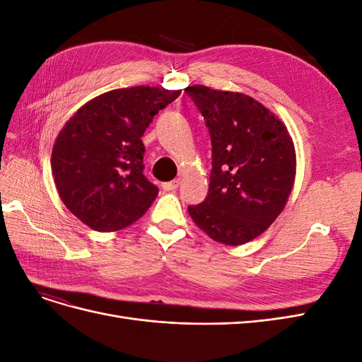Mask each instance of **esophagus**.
Wrapping results in <instances>:
<instances>
[{
	"mask_svg": "<svg viewBox=\"0 0 362 362\" xmlns=\"http://www.w3.org/2000/svg\"><path fill=\"white\" fill-rule=\"evenodd\" d=\"M178 185H180V180H173L170 182H163L161 189L166 190V192H173V190L178 189Z\"/></svg>",
	"mask_w": 362,
	"mask_h": 362,
	"instance_id": "esophagus-1",
	"label": "esophagus"
}]
</instances>
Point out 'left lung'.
Instances as JSON below:
<instances>
[{"label": "left lung", "instance_id": "8db88e82", "mask_svg": "<svg viewBox=\"0 0 362 362\" xmlns=\"http://www.w3.org/2000/svg\"><path fill=\"white\" fill-rule=\"evenodd\" d=\"M211 137V175L204 202L189 214L208 237L238 246L275 222L296 177L287 127L245 93L185 87Z\"/></svg>", "mask_w": 362, "mask_h": 362}]
</instances>
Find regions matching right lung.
<instances>
[{
  "mask_svg": "<svg viewBox=\"0 0 362 362\" xmlns=\"http://www.w3.org/2000/svg\"><path fill=\"white\" fill-rule=\"evenodd\" d=\"M181 90L136 86L84 104L56 139L51 168L68 210L95 231L134 223L158 194L144 175L141 136Z\"/></svg>",
  "mask_w": 362,
  "mask_h": 362,
  "instance_id": "obj_1",
  "label": "right lung"
}]
</instances>
